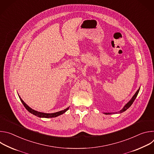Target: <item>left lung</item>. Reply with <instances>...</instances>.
Here are the masks:
<instances>
[{
  "label": "left lung",
  "mask_w": 154,
  "mask_h": 154,
  "mask_svg": "<svg viewBox=\"0 0 154 154\" xmlns=\"http://www.w3.org/2000/svg\"><path fill=\"white\" fill-rule=\"evenodd\" d=\"M140 88H139L138 90V91L136 92V93L134 94V96L132 97V98H131V99H130V100L124 106V108L121 109V110H120L118 113H122V112H125V110H127V109L131 105H132V103H133V102H134V100H135V99H136V97H137V95H138V93H139V91H140ZM116 113H117V112H116ZM105 115H110V114H112V113H105Z\"/></svg>",
  "instance_id": "left-lung-1"
}]
</instances>
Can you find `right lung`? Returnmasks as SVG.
<instances>
[{
  "mask_svg": "<svg viewBox=\"0 0 154 154\" xmlns=\"http://www.w3.org/2000/svg\"><path fill=\"white\" fill-rule=\"evenodd\" d=\"M20 98V101L22 102V103H23V104L24 105V106H25V108L27 109V110L32 114L38 116V117H39V118H55V117H57L58 116H60L62 114H63L64 113H65L66 112L68 109H69V107L64 109V110H62V111H60V112H56V113H41V112H37V111H35L34 110V109H32L31 108H30L23 100H22V99L19 97Z\"/></svg>",
  "mask_w": 154,
  "mask_h": 154,
  "instance_id": "1",
  "label": "right lung"
}]
</instances>
